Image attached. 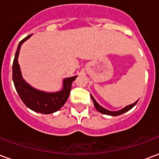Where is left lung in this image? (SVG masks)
<instances>
[{
	"label": "left lung",
	"instance_id": "obj_1",
	"mask_svg": "<svg viewBox=\"0 0 159 159\" xmlns=\"http://www.w3.org/2000/svg\"><path fill=\"white\" fill-rule=\"evenodd\" d=\"M90 96H91L92 100H93V102L95 109H97L98 112L102 113V114H103V115H107V116H120V115H122V114H124V113L125 112H127V111H129L130 109H132V108L136 105V103H137V101H138V100L136 101V102L132 103V104L127 105V106H125V108H123V109H120V110H117V111H110V110H108V109H104L103 107L99 105V104L97 103V101L94 99V98L93 97V95L91 94Z\"/></svg>",
	"mask_w": 159,
	"mask_h": 159
}]
</instances>
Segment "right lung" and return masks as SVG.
Listing matches in <instances>:
<instances>
[{
    "instance_id": "obj_1",
    "label": "right lung",
    "mask_w": 159,
    "mask_h": 159,
    "mask_svg": "<svg viewBox=\"0 0 159 159\" xmlns=\"http://www.w3.org/2000/svg\"><path fill=\"white\" fill-rule=\"evenodd\" d=\"M31 36L32 34L24 38L17 46L12 64V80L17 93L26 106L35 112L49 115L58 111L64 105L70 95L71 83L77 76L65 78L62 83L63 88L61 90L54 93L41 91L29 85L22 76L17 59L22 44Z\"/></svg>"
}]
</instances>
